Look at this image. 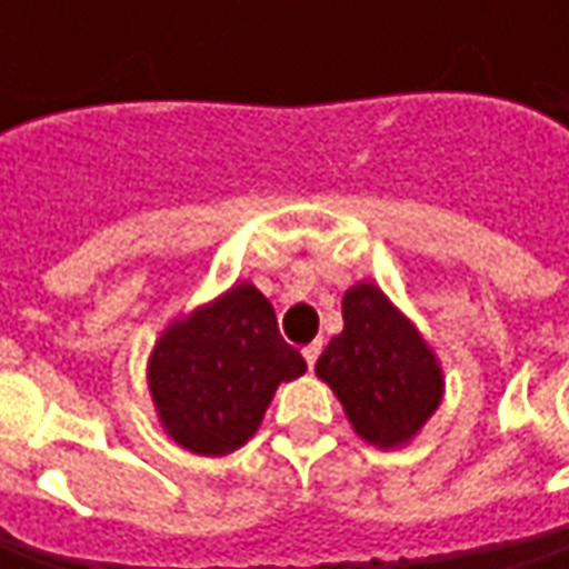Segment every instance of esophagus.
Segmentation results:
<instances>
[{
  "instance_id": "obj_1",
  "label": "esophagus",
  "mask_w": 569,
  "mask_h": 569,
  "mask_svg": "<svg viewBox=\"0 0 569 569\" xmlns=\"http://www.w3.org/2000/svg\"><path fill=\"white\" fill-rule=\"evenodd\" d=\"M319 351H322V341H310V345L303 348V358H307V363H310V367L319 361Z\"/></svg>"
}]
</instances>
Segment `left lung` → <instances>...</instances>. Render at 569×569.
I'll return each mask as SVG.
<instances>
[{"label":"left lung","instance_id":"1","mask_svg":"<svg viewBox=\"0 0 569 569\" xmlns=\"http://www.w3.org/2000/svg\"><path fill=\"white\" fill-rule=\"evenodd\" d=\"M341 329L319 355L317 373L373 447L411 440L443 399V373L415 326L377 284H355L341 300Z\"/></svg>","mask_w":569,"mask_h":569}]
</instances>
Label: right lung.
Here are the masks:
<instances>
[{
    "label": "right lung",
    "instance_id": "obj_1",
    "mask_svg": "<svg viewBox=\"0 0 569 569\" xmlns=\"http://www.w3.org/2000/svg\"><path fill=\"white\" fill-rule=\"evenodd\" d=\"M307 370L278 332L272 303L237 284L154 345L148 386L167 433L199 456H224L256 433L278 382Z\"/></svg>",
    "mask_w": 569,
    "mask_h": 569
}]
</instances>
